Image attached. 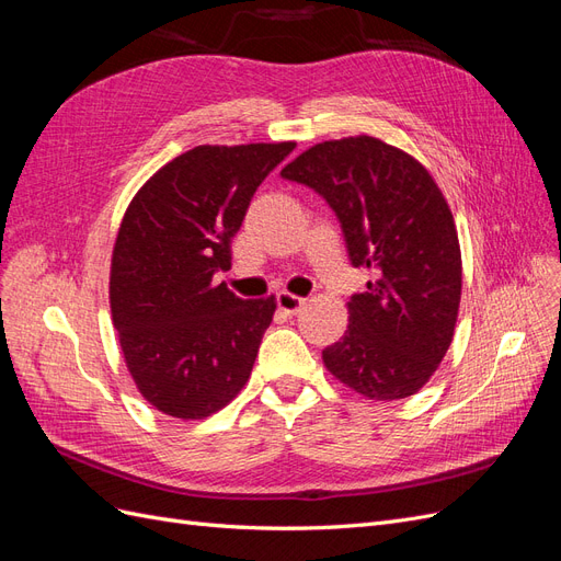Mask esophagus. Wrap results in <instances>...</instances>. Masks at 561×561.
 Returning <instances> with one entry per match:
<instances>
[{"instance_id":"34e87169","label":"esophagus","mask_w":561,"mask_h":561,"mask_svg":"<svg viewBox=\"0 0 561 561\" xmlns=\"http://www.w3.org/2000/svg\"><path fill=\"white\" fill-rule=\"evenodd\" d=\"M276 304H278V309H280L285 316H295V313H299V309L304 307V299H301V297H295V295H290V293H278V295H276Z\"/></svg>"}]
</instances>
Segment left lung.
Returning <instances> with one entry per match:
<instances>
[{
    "instance_id": "1",
    "label": "left lung",
    "mask_w": 561,
    "mask_h": 561,
    "mask_svg": "<svg viewBox=\"0 0 561 561\" xmlns=\"http://www.w3.org/2000/svg\"><path fill=\"white\" fill-rule=\"evenodd\" d=\"M280 175L328 203L351 264L371 271L348 301V330L322 351L325 367L369 400L414 396L445 358L461 301L443 192L416 159L369 135L320 142Z\"/></svg>"
}]
</instances>
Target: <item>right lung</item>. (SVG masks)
<instances>
[{
  "mask_svg": "<svg viewBox=\"0 0 561 561\" xmlns=\"http://www.w3.org/2000/svg\"><path fill=\"white\" fill-rule=\"evenodd\" d=\"M295 142L201 145L135 194L112 254L110 304L130 377L175 419H203L245 386L276 297L241 299L217 271L250 201Z\"/></svg>",
  "mask_w": 561,
  "mask_h": 561,
  "instance_id": "1",
  "label": "right lung"
}]
</instances>
